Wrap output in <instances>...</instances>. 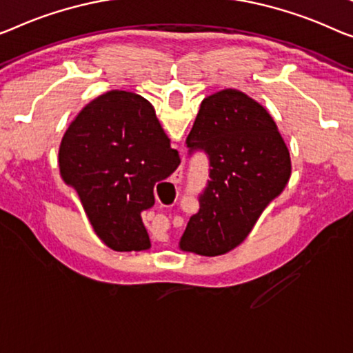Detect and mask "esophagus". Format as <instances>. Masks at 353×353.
Instances as JSON below:
<instances>
[{
	"mask_svg": "<svg viewBox=\"0 0 353 353\" xmlns=\"http://www.w3.org/2000/svg\"><path fill=\"white\" fill-rule=\"evenodd\" d=\"M176 177H177V181H181V179L183 177V168H179Z\"/></svg>",
	"mask_w": 353,
	"mask_h": 353,
	"instance_id": "1",
	"label": "esophagus"
}]
</instances>
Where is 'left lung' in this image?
Instances as JSON below:
<instances>
[{
  "label": "left lung",
  "instance_id": "1",
  "mask_svg": "<svg viewBox=\"0 0 353 353\" xmlns=\"http://www.w3.org/2000/svg\"><path fill=\"white\" fill-rule=\"evenodd\" d=\"M185 143L190 155H208L209 181L179 245L204 256L223 255L243 243L285 188L290 154L268 110L233 88L203 99Z\"/></svg>",
  "mask_w": 353,
  "mask_h": 353
}]
</instances>
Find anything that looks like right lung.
Instances as JSON below:
<instances>
[{
  "mask_svg": "<svg viewBox=\"0 0 353 353\" xmlns=\"http://www.w3.org/2000/svg\"><path fill=\"white\" fill-rule=\"evenodd\" d=\"M59 163L104 244L117 252L149 249L141 212L154 206L155 183L181 159L145 98L112 90L88 103L63 136Z\"/></svg>",
  "mask_w": 353,
  "mask_h": 353,
  "instance_id": "1",
  "label": "right lung"
}]
</instances>
